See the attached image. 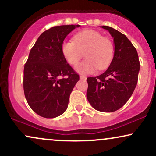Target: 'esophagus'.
I'll use <instances>...</instances> for the list:
<instances>
[{
	"instance_id": "34e87169",
	"label": "esophagus",
	"mask_w": 156,
	"mask_h": 156,
	"mask_svg": "<svg viewBox=\"0 0 156 156\" xmlns=\"http://www.w3.org/2000/svg\"><path fill=\"white\" fill-rule=\"evenodd\" d=\"M80 78L82 80H86L87 79V77L83 76H80Z\"/></svg>"
}]
</instances>
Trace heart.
Here are the masks:
<instances>
[{
  "label": "heart",
  "instance_id": "heart-1",
  "mask_svg": "<svg viewBox=\"0 0 156 156\" xmlns=\"http://www.w3.org/2000/svg\"><path fill=\"white\" fill-rule=\"evenodd\" d=\"M61 51L68 64L75 66L82 56L85 60L76 67V70L82 74L92 73L98 68L103 70L108 67L114 55V44L109 38L100 32L85 30L76 34L73 40H64Z\"/></svg>",
  "mask_w": 156,
  "mask_h": 156
}]
</instances>
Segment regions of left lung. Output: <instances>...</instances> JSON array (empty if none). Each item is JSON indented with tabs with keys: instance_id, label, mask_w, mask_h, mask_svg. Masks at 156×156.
I'll return each mask as SVG.
<instances>
[{
	"instance_id": "8db88e82",
	"label": "left lung",
	"mask_w": 156,
	"mask_h": 156,
	"mask_svg": "<svg viewBox=\"0 0 156 156\" xmlns=\"http://www.w3.org/2000/svg\"><path fill=\"white\" fill-rule=\"evenodd\" d=\"M114 39V55L108 69L87 78V100L96 110L113 112L124 105L136 87L140 64L136 50L125 35L103 26Z\"/></svg>"
}]
</instances>
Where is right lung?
<instances>
[{
	"label": "right lung",
	"mask_w": 156,
	"mask_h": 156,
	"mask_svg": "<svg viewBox=\"0 0 156 156\" xmlns=\"http://www.w3.org/2000/svg\"><path fill=\"white\" fill-rule=\"evenodd\" d=\"M79 25L54 26L44 31L31 48L24 67L23 89L32 110L54 118L67 110L69 95L79 76L61 51L66 37Z\"/></svg>",
	"instance_id": "obj_1"
}]
</instances>
